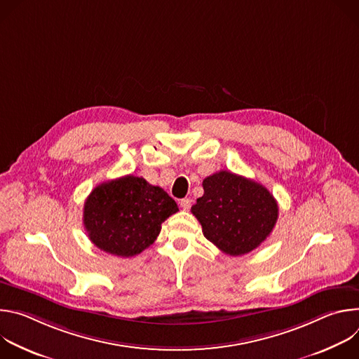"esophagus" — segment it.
<instances>
[{"instance_id":"34e87169","label":"esophagus","mask_w":359,"mask_h":359,"mask_svg":"<svg viewBox=\"0 0 359 359\" xmlns=\"http://www.w3.org/2000/svg\"><path fill=\"white\" fill-rule=\"evenodd\" d=\"M190 204H191V200L190 198H182L180 200V208L183 210H189L190 209Z\"/></svg>"}]
</instances>
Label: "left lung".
Listing matches in <instances>:
<instances>
[{
  "mask_svg": "<svg viewBox=\"0 0 359 359\" xmlns=\"http://www.w3.org/2000/svg\"><path fill=\"white\" fill-rule=\"evenodd\" d=\"M204 194L191 213L203 234L229 255L257 248L273 231L278 204L273 194L251 179L220 170L203 180Z\"/></svg>",
  "mask_w": 359,
  "mask_h": 359,
  "instance_id": "obj_1",
  "label": "left lung"
}]
</instances>
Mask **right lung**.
<instances>
[{"mask_svg": "<svg viewBox=\"0 0 359 359\" xmlns=\"http://www.w3.org/2000/svg\"><path fill=\"white\" fill-rule=\"evenodd\" d=\"M177 212L176 201L162 187L128 175L90 191L83 204V226L97 248L132 257L155 241L162 223Z\"/></svg>", "mask_w": 359, "mask_h": 359, "instance_id": "add662e5", "label": "right lung"}]
</instances>
